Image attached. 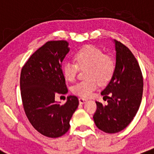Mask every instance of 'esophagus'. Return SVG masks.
I'll return each mask as SVG.
<instances>
[{
  "label": "esophagus",
  "mask_w": 154,
  "mask_h": 154,
  "mask_svg": "<svg viewBox=\"0 0 154 154\" xmlns=\"http://www.w3.org/2000/svg\"><path fill=\"white\" fill-rule=\"evenodd\" d=\"M79 101L80 104H83V103H85V102L87 101V100L85 99H84V98H81V97H80L79 99Z\"/></svg>",
  "instance_id": "34e87169"
}]
</instances>
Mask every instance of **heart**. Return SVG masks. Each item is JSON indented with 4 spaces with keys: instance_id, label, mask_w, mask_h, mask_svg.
I'll use <instances>...</instances> for the list:
<instances>
[{
    "instance_id": "heart-1",
    "label": "heart",
    "mask_w": 154,
    "mask_h": 154,
    "mask_svg": "<svg viewBox=\"0 0 154 154\" xmlns=\"http://www.w3.org/2000/svg\"><path fill=\"white\" fill-rule=\"evenodd\" d=\"M75 63L65 62L62 72L65 80L73 82L78 74L79 68L87 70L88 80L81 81L75 85L72 92L81 97H89L98 88L99 82L106 84L112 79L115 71V63L112 58L105 55L100 48L86 45L76 51L74 55Z\"/></svg>"
}]
</instances>
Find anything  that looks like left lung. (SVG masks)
<instances>
[{
	"instance_id": "8db88e82",
	"label": "left lung",
	"mask_w": 154,
	"mask_h": 154,
	"mask_svg": "<svg viewBox=\"0 0 154 154\" xmlns=\"http://www.w3.org/2000/svg\"><path fill=\"white\" fill-rule=\"evenodd\" d=\"M116 66L109 83L101 95L107 104L96 102L94 122L99 130L116 133L131 123L140 106L143 79L138 62L129 48L114 41Z\"/></svg>"
}]
</instances>
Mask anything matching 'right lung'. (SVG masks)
<instances>
[{
    "label": "right lung",
    "instance_id": "add662e5",
    "mask_svg": "<svg viewBox=\"0 0 154 154\" xmlns=\"http://www.w3.org/2000/svg\"><path fill=\"white\" fill-rule=\"evenodd\" d=\"M69 51L66 41H50L28 58L21 69L20 86L23 106L28 120L38 132L51 138L62 137L70 127L79 99L67 97L65 104L55 100L68 92L62 63Z\"/></svg>",
    "mask_w": 154,
    "mask_h": 154
}]
</instances>
